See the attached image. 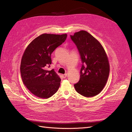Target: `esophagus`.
Listing matches in <instances>:
<instances>
[{"instance_id":"esophagus-1","label":"esophagus","mask_w":132,"mask_h":132,"mask_svg":"<svg viewBox=\"0 0 132 132\" xmlns=\"http://www.w3.org/2000/svg\"><path fill=\"white\" fill-rule=\"evenodd\" d=\"M67 73L65 74L62 75V77H63V78H67Z\"/></svg>"}]
</instances>
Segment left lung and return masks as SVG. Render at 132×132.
<instances>
[{
  "instance_id": "1",
  "label": "left lung",
  "mask_w": 132,
  "mask_h": 132,
  "mask_svg": "<svg viewBox=\"0 0 132 132\" xmlns=\"http://www.w3.org/2000/svg\"><path fill=\"white\" fill-rule=\"evenodd\" d=\"M70 37L77 46L83 64L75 89L83 96H95L104 88L109 76L107 54L100 42L86 31L77 32Z\"/></svg>"
}]
</instances>
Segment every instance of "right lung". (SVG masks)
I'll return each mask as SVG.
<instances>
[{
    "instance_id": "right-lung-1",
    "label": "right lung",
    "mask_w": 132,
    "mask_h": 132,
    "mask_svg": "<svg viewBox=\"0 0 132 132\" xmlns=\"http://www.w3.org/2000/svg\"><path fill=\"white\" fill-rule=\"evenodd\" d=\"M66 34H43L27 46L22 55L20 72L22 81L31 93L48 98L58 91L61 79L54 69L47 70L52 63V53L65 41Z\"/></svg>"
}]
</instances>
